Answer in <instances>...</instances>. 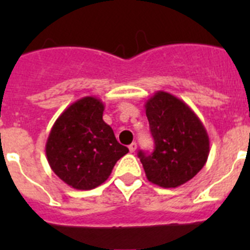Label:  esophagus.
Segmentation results:
<instances>
[{"instance_id":"34e87169","label":"esophagus","mask_w":250,"mask_h":250,"mask_svg":"<svg viewBox=\"0 0 250 250\" xmlns=\"http://www.w3.org/2000/svg\"><path fill=\"white\" fill-rule=\"evenodd\" d=\"M129 150L130 152H134L136 150V143H132V144L129 145Z\"/></svg>"}]
</instances>
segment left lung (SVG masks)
I'll list each match as a JSON object with an SVG mask.
<instances>
[{"label": "left lung", "mask_w": 250, "mask_h": 250, "mask_svg": "<svg viewBox=\"0 0 250 250\" xmlns=\"http://www.w3.org/2000/svg\"><path fill=\"white\" fill-rule=\"evenodd\" d=\"M145 112L155 141L151 154L139 151L147 180L161 188L185 184L209 156L210 143L204 125L184 101L165 91L147 99Z\"/></svg>", "instance_id": "obj_1"}]
</instances>
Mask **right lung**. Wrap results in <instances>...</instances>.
Segmentation results:
<instances>
[{
    "mask_svg": "<svg viewBox=\"0 0 250 250\" xmlns=\"http://www.w3.org/2000/svg\"><path fill=\"white\" fill-rule=\"evenodd\" d=\"M104 109L103 101L95 96L75 101L57 118L46 141L52 171L77 190L105 183L116 161L129 152L103 120Z\"/></svg>",
    "mask_w": 250,
    "mask_h": 250,
    "instance_id": "right-lung-1",
    "label": "right lung"
}]
</instances>
